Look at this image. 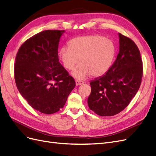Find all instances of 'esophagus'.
<instances>
[{
  "instance_id": "obj_1",
  "label": "esophagus",
  "mask_w": 156,
  "mask_h": 156,
  "mask_svg": "<svg viewBox=\"0 0 156 156\" xmlns=\"http://www.w3.org/2000/svg\"><path fill=\"white\" fill-rule=\"evenodd\" d=\"M84 81H81V80H79V79H77L76 81H75V83H76V85L78 86V85H81V84H84Z\"/></svg>"
}]
</instances>
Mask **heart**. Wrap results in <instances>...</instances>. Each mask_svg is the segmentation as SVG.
Returning <instances> with one entry per match:
<instances>
[{"instance_id": "obj_1", "label": "heart", "mask_w": 156, "mask_h": 156, "mask_svg": "<svg viewBox=\"0 0 156 156\" xmlns=\"http://www.w3.org/2000/svg\"><path fill=\"white\" fill-rule=\"evenodd\" d=\"M116 48L112 41L104 36L95 34L79 36L70 40L69 47H63L59 51V57L64 66L72 70L78 79L89 75L100 77L106 73L112 63Z\"/></svg>"}]
</instances>
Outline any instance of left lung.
Returning a JSON list of instances; mask_svg holds the SVG:
<instances>
[{
	"instance_id": "1",
	"label": "left lung",
	"mask_w": 156,
	"mask_h": 156,
	"mask_svg": "<svg viewBox=\"0 0 156 156\" xmlns=\"http://www.w3.org/2000/svg\"><path fill=\"white\" fill-rule=\"evenodd\" d=\"M116 60L102 77L90 83V109L101 116H114L128 106L139 90L143 74L140 51L129 37L119 33Z\"/></svg>"
}]
</instances>
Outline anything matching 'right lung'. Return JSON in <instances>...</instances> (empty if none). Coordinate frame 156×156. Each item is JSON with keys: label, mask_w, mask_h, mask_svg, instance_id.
Here are the masks:
<instances>
[{"label": "right lung", "mask_w": 156, "mask_h": 156, "mask_svg": "<svg viewBox=\"0 0 156 156\" xmlns=\"http://www.w3.org/2000/svg\"><path fill=\"white\" fill-rule=\"evenodd\" d=\"M64 30H47L26 40L18 50L14 78L21 96L34 109L53 114L62 108L75 87L74 79L58 62Z\"/></svg>", "instance_id": "obj_1"}]
</instances>
